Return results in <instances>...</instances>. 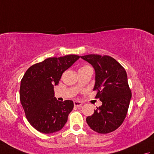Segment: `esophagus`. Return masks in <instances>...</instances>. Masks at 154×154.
Segmentation results:
<instances>
[{"label":"esophagus","instance_id":"34e87169","mask_svg":"<svg viewBox=\"0 0 154 154\" xmlns=\"http://www.w3.org/2000/svg\"><path fill=\"white\" fill-rule=\"evenodd\" d=\"M82 104H83V103L81 102H79V101H75V102H74L75 106H77V107L81 106H82Z\"/></svg>","mask_w":154,"mask_h":154}]
</instances>
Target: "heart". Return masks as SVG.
<instances>
[{
  "label": "heart",
  "mask_w": 154,
  "mask_h": 154,
  "mask_svg": "<svg viewBox=\"0 0 154 154\" xmlns=\"http://www.w3.org/2000/svg\"><path fill=\"white\" fill-rule=\"evenodd\" d=\"M89 66H83V67H80V69H84V68H86V67H88Z\"/></svg>",
  "instance_id": "b5f03b06"
}]
</instances>
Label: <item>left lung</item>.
I'll return each instance as SVG.
<instances>
[{
  "mask_svg": "<svg viewBox=\"0 0 154 154\" xmlns=\"http://www.w3.org/2000/svg\"><path fill=\"white\" fill-rule=\"evenodd\" d=\"M95 70V98L102 105L86 119L91 129L100 134L116 130L124 122L132 97L126 72L119 62L109 55L90 54L81 56Z\"/></svg>",
  "mask_w": 154,
  "mask_h": 154,
  "instance_id": "left-lung-1",
  "label": "left lung"
}]
</instances>
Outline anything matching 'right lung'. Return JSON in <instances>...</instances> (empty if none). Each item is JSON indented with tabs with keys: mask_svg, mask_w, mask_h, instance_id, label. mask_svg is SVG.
I'll return each instance as SVG.
<instances>
[{
	"mask_svg": "<svg viewBox=\"0 0 154 154\" xmlns=\"http://www.w3.org/2000/svg\"><path fill=\"white\" fill-rule=\"evenodd\" d=\"M79 57L76 55L49 57L26 71L21 80L20 100L29 123L38 131L57 132L67 122L73 102L57 100L54 86L58 85L63 72Z\"/></svg>",
	"mask_w": 154,
	"mask_h": 154,
	"instance_id": "1",
	"label": "right lung"
}]
</instances>
